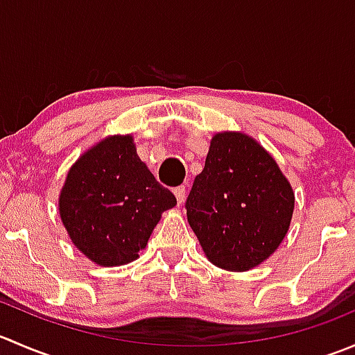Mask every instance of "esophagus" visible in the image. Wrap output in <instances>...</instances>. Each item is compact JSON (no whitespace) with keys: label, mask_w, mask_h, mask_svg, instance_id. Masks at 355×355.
Segmentation results:
<instances>
[{"label":"esophagus","mask_w":355,"mask_h":355,"mask_svg":"<svg viewBox=\"0 0 355 355\" xmlns=\"http://www.w3.org/2000/svg\"><path fill=\"white\" fill-rule=\"evenodd\" d=\"M173 192H175V198H177L178 206H182V204H184V200H185V187H184V185H180V187L175 189Z\"/></svg>","instance_id":"1"}]
</instances>
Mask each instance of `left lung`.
I'll use <instances>...</instances> for the list:
<instances>
[{
    "instance_id": "8db88e82",
    "label": "left lung",
    "mask_w": 355,
    "mask_h": 355,
    "mask_svg": "<svg viewBox=\"0 0 355 355\" xmlns=\"http://www.w3.org/2000/svg\"><path fill=\"white\" fill-rule=\"evenodd\" d=\"M293 202L292 185L259 142L242 132H220L211 139L185 209L207 259L223 270L247 271L282 244Z\"/></svg>"
}]
</instances>
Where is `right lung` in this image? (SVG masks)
<instances>
[{
    "label": "right lung",
    "mask_w": 355,
    "mask_h": 355,
    "mask_svg": "<svg viewBox=\"0 0 355 355\" xmlns=\"http://www.w3.org/2000/svg\"><path fill=\"white\" fill-rule=\"evenodd\" d=\"M175 204L137 156L132 135H111L85 151L68 171L58 200L73 245L108 268L137 259L163 211Z\"/></svg>",
    "instance_id": "1"
}]
</instances>
